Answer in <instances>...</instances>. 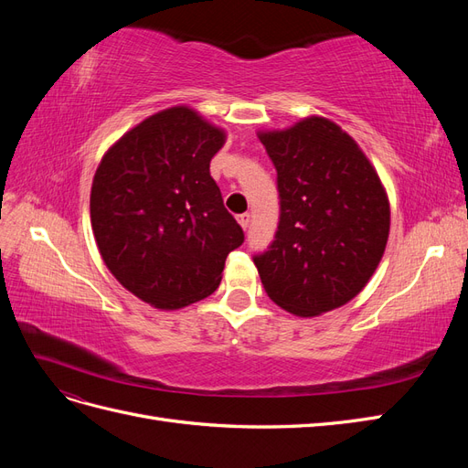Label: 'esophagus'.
Listing matches in <instances>:
<instances>
[{"mask_svg":"<svg viewBox=\"0 0 468 468\" xmlns=\"http://www.w3.org/2000/svg\"><path fill=\"white\" fill-rule=\"evenodd\" d=\"M250 220H251V215H250V212H242V215H238V222H239V226H242L244 230H248Z\"/></svg>","mask_w":468,"mask_h":468,"instance_id":"esophagus-1","label":"esophagus"}]
</instances>
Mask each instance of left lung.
<instances>
[{
    "instance_id": "8db88e82",
    "label": "left lung",
    "mask_w": 468,
    "mask_h": 468,
    "mask_svg": "<svg viewBox=\"0 0 468 468\" xmlns=\"http://www.w3.org/2000/svg\"><path fill=\"white\" fill-rule=\"evenodd\" d=\"M260 140L279 191L275 238L253 256L261 285L296 316L328 313L367 285L385 253L387 193L356 140L328 119L310 117Z\"/></svg>"
}]
</instances>
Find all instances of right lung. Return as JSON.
Segmentation results:
<instances>
[{"label":"right lung","mask_w":468,"mask_h":468,"mask_svg":"<svg viewBox=\"0 0 468 468\" xmlns=\"http://www.w3.org/2000/svg\"><path fill=\"white\" fill-rule=\"evenodd\" d=\"M224 133L189 107L134 126L99 164L91 226L99 253L124 289L155 308H181L220 285L244 230L224 208L210 160Z\"/></svg>","instance_id":"obj_1"}]
</instances>
